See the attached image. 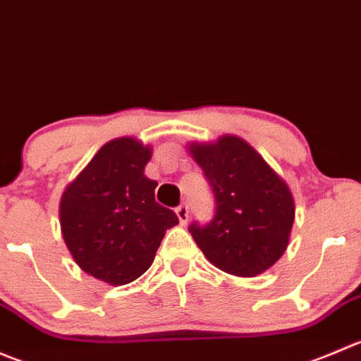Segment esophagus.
<instances>
[{"label": "esophagus", "instance_id": "1", "mask_svg": "<svg viewBox=\"0 0 361 361\" xmlns=\"http://www.w3.org/2000/svg\"><path fill=\"white\" fill-rule=\"evenodd\" d=\"M176 215H178V220H180L181 226H185V224L188 222V206L187 204H180L176 208Z\"/></svg>", "mask_w": 361, "mask_h": 361}]
</instances>
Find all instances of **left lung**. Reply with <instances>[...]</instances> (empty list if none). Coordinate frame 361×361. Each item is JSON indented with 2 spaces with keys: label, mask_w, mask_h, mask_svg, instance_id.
Masks as SVG:
<instances>
[{
  "label": "left lung",
  "mask_w": 361,
  "mask_h": 361,
  "mask_svg": "<svg viewBox=\"0 0 361 361\" xmlns=\"http://www.w3.org/2000/svg\"><path fill=\"white\" fill-rule=\"evenodd\" d=\"M187 149L204 171L216 202L208 226L188 227L197 247L226 274H264L282 257L291 236L295 199L289 185L238 135L190 142Z\"/></svg>",
  "instance_id": "1"
}]
</instances>
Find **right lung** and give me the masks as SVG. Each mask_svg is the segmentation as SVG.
I'll use <instances>...</instances> for the list:
<instances>
[{
	"label": "right lung",
	"instance_id": "obj_1",
	"mask_svg": "<svg viewBox=\"0 0 361 361\" xmlns=\"http://www.w3.org/2000/svg\"><path fill=\"white\" fill-rule=\"evenodd\" d=\"M152 146L135 137L106 142L66 185L59 226L73 261L109 286H125L152 266L173 209L155 201L157 181L145 174Z\"/></svg>",
	"mask_w": 361,
	"mask_h": 361
}]
</instances>
